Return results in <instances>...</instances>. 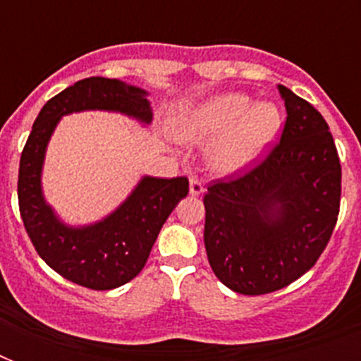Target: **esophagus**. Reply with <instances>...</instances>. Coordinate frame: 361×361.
Listing matches in <instances>:
<instances>
[{
  "instance_id": "34e87169",
  "label": "esophagus",
  "mask_w": 361,
  "mask_h": 361,
  "mask_svg": "<svg viewBox=\"0 0 361 361\" xmlns=\"http://www.w3.org/2000/svg\"><path fill=\"white\" fill-rule=\"evenodd\" d=\"M189 191H191L192 197H198V195H202L206 191V187H204V183L198 178H191V181H189Z\"/></svg>"
}]
</instances>
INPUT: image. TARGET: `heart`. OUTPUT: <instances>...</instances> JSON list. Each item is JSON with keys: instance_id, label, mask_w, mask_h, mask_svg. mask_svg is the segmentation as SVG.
<instances>
[{"instance_id": "1", "label": "heart", "mask_w": 361, "mask_h": 361, "mask_svg": "<svg viewBox=\"0 0 361 361\" xmlns=\"http://www.w3.org/2000/svg\"><path fill=\"white\" fill-rule=\"evenodd\" d=\"M281 127L283 114L275 103H252L243 93H221L181 120L178 136L187 144L215 140L209 163L221 174H232L266 155Z\"/></svg>"}]
</instances>
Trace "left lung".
Wrapping results in <instances>:
<instances>
[{"label": "left lung", "mask_w": 361, "mask_h": 361, "mask_svg": "<svg viewBox=\"0 0 361 361\" xmlns=\"http://www.w3.org/2000/svg\"><path fill=\"white\" fill-rule=\"evenodd\" d=\"M286 121L279 142L252 169L215 180L204 195V245L217 279L260 296L313 268L336 228L341 163L313 104L277 86Z\"/></svg>", "instance_id": "1"}]
</instances>
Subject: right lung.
<instances>
[{
  "label": "right lung",
  "instance_id": "add662e5",
  "mask_svg": "<svg viewBox=\"0 0 361 361\" xmlns=\"http://www.w3.org/2000/svg\"><path fill=\"white\" fill-rule=\"evenodd\" d=\"M147 93L116 78L78 80L48 101L37 116L22 149L18 206L25 232L44 262L67 281L92 290H110L129 283L146 266L159 231L176 204L189 192L187 178H142L130 197L95 225H63L44 202L41 170L47 144L59 118L80 110H114L149 123Z\"/></svg>",
  "mask_w": 361,
  "mask_h": 361
}]
</instances>
